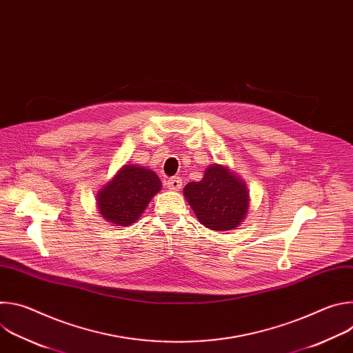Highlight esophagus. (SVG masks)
I'll use <instances>...</instances> for the list:
<instances>
[{
  "label": "esophagus",
  "mask_w": 353,
  "mask_h": 353,
  "mask_svg": "<svg viewBox=\"0 0 353 353\" xmlns=\"http://www.w3.org/2000/svg\"><path fill=\"white\" fill-rule=\"evenodd\" d=\"M166 185L169 187V190H173V191H179L183 185V181L180 177H172L166 181Z\"/></svg>",
  "instance_id": "esophagus-1"
}]
</instances>
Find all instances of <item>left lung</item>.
Listing matches in <instances>:
<instances>
[{
  "label": "left lung",
  "mask_w": 353,
  "mask_h": 353,
  "mask_svg": "<svg viewBox=\"0 0 353 353\" xmlns=\"http://www.w3.org/2000/svg\"><path fill=\"white\" fill-rule=\"evenodd\" d=\"M184 196L201 225L216 232L236 229L248 211L247 185L216 163L205 170L203 180L184 187Z\"/></svg>",
  "instance_id": "left-lung-1"
}]
</instances>
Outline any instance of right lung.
<instances>
[{"instance_id":"right-lung-1","label":"right lung","mask_w":353,"mask_h":353,"mask_svg":"<svg viewBox=\"0 0 353 353\" xmlns=\"http://www.w3.org/2000/svg\"><path fill=\"white\" fill-rule=\"evenodd\" d=\"M162 188L157 173L137 165H124L96 194L100 215L114 226H130Z\"/></svg>"}]
</instances>
